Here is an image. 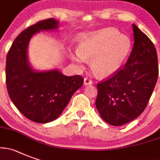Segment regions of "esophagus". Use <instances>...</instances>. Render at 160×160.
<instances>
[{
  "mask_svg": "<svg viewBox=\"0 0 160 160\" xmlns=\"http://www.w3.org/2000/svg\"><path fill=\"white\" fill-rule=\"evenodd\" d=\"M93 83V81L91 79L88 78H84V85L86 86V85H91Z\"/></svg>",
  "mask_w": 160,
  "mask_h": 160,
  "instance_id": "1",
  "label": "esophagus"
}]
</instances>
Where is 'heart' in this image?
Returning a JSON list of instances; mask_svg holds the SVG:
<instances>
[{"label":"heart","mask_w":160,"mask_h":160,"mask_svg":"<svg viewBox=\"0 0 160 160\" xmlns=\"http://www.w3.org/2000/svg\"><path fill=\"white\" fill-rule=\"evenodd\" d=\"M131 50L128 36L112 28L86 34L81 38L78 50L70 54V58L82 65L91 59V67L98 77L106 78L117 73Z\"/></svg>","instance_id":"obj_1"}]
</instances>
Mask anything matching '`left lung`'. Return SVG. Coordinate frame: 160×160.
<instances>
[{"label":"left lung","instance_id":"1","mask_svg":"<svg viewBox=\"0 0 160 160\" xmlns=\"http://www.w3.org/2000/svg\"><path fill=\"white\" fill-rule=\"evenodd\" d=\"M132 28L134 44L124 67L97 85V109L111 125L127 124L144 111L159 75L153 43L137 25Z\"/></svg>","mask_w":160,"mask_h":160}]
</instances>
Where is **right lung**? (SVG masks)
<instances>
[{
  "label": "right lung",
  "instance_id": "1",
  "mask_svg": "<svg viewBox=\"0 0 160 160\" xmlns=\"http://www.w3.org/2000/svg\"><path fill=\"white\" fill-rule=\"evenodd\" d=\"M53 18L37 22L16 38L6 58V86L17 109L36 123L51 122L58 118L72 95L83 84L81 75L65 76L57 70L36 72L27 58V48L32 36L42 30L58 28Z\"/></svg>",
  "mask_w": 160,
  "mask_h": 160
}]
</instances>
